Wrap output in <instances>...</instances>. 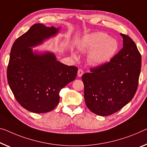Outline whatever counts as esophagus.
<instances>
[{
    "label": "esophagus",
    "instance_id": "1",
    "mask_svg": "<svg viewBox=\"0 0 147 147\" xmlns=\"http://www.w3.org/2000/svg\"><path fill=\"white\" fill-rule=\"evenodd\" d=\"M83 74V71L81 69H79L78 71V76L79 77H81Z\"/></svg>",
    "mask_w": 147,
    "mask_h": 147
}]
</instances>
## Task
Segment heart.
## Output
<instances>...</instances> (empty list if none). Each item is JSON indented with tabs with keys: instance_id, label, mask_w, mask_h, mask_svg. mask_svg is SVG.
Masks as SVG:
<instances>
[{
	"instance_id": "1",
	"label": "heart",
	"mask_w": 147,
	"mask_h": 147,
	"mask_svg": "<svg viewBox=\"0 0 147 147\" xmlns=\"http://www.w3.org/2000/svg\"><path fill=\"white\" fill-rule=\"evenodd\" d=\"M79 51L90 52L89 59L92 64L102 65L114 56L118 49V42L114 38L103 32H94L84 36L78 44ZM74 58H77L74 53Z\"/></svg>"
}]
</instances>
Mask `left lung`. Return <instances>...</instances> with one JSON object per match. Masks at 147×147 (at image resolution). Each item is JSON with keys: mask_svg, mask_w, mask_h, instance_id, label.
Listing matches in <instances>:
<instances>
[{"mask_svg": "<svg viewBox=\"0 0 147 147\" xmlns=\"http://www.w3.org/2000/svg\"><path fill=\"white\" fill-rule=\"evenodd\" d=\"M123 48L110 62L81 77L87 108L98 116L119 111L134 98L139 84L141 55L135 42L121 33Z\"/></svg>", "mask_w": 147, "mask_h": 147, "instance_id": "8db88e82", "label": "left lung"}]
</instances>
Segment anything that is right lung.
<instances>
[{
    "label": "right lung",
    "instance_id": "obj_1",
    "mask_svg": "<svg viewBox=\"0 0 147 147\" xmlns=\"http://www.w3.org/2000/svg\"><path fill=\"white\" fill-rule=\"evenodd\" d=\"M59 28L35 24L15 40L10 51L7 79L15 98L29 112L53 110L60 90L76 79L78 67L56 60L52 53L37 54L31 47L57 34Z\"/></svg>",
    "mask_w": 147,
    "mask_h": 147
}]
</instances>
